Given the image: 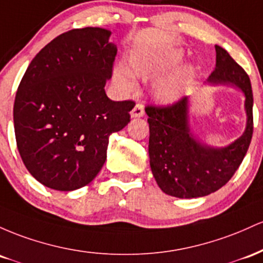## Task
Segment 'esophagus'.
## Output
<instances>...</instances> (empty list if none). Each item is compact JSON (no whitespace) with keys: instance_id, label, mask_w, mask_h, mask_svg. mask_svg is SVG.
I'll return each instance as SVG.
<instances>
[{"instance_id":"obj_1","label":"esophagus","mask_w":263,"mask_h":263,"mask_svg":"<svg viewBox=\"0 0 263 263\" xmlns=\"http://www.w3.org/2000/svg\"><path fill=\"white\" fill-rule=\"evenodd\" d=\"M130 116L133 118H140L144 116V105L141 103H137L135 107L133 108V110L130 111Z\"/></svg>"}]
</instances>
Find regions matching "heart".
<instances>
[{
	"mask_svg": "<svg viewBox=\"0 0 263 263\" xmlns=\"http://www.w3.org/2000/svg\"><path fill=\"white\" fill-rule=\"evenodd\" d=\"M184 60L180 49L169 48L155 54H138L130 58V70L135 77L141 79L156 78L176 68ZM126 67L120 64L114 69V84L124 93H130L135 88V79ZM195 70L186 66L180 68L170 76L158 79L153 87V94L163 104H170L181 97L184 88L193 79Z\"/></svg>",
	"mask_w": 263,
	"mask_h": 263,
	"instance_id": "1",
	"label": "heart"
}]
</instances>
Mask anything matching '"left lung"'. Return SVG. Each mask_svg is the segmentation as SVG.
I'll use <instances>...</instances> for the list:
<instances>
[{
	"instance_id": "obj_1",
	"label": "left lung",
	"mask_w": 263,
	"mask_h": 263,
	"mask_svg": "<svg viewBox=\"0 0 263 263\" xmlns=\"http://www.w3.org/2000/svg\"><path fill=\"white\" fill-rule=\"evenodd\" d=\"M215 49L216 68L208 82L236 85L246 97V130L237 140L225 147L202 145L190 132L187 97L166 107H145L152 173L165 194L180 199L206 196L222 187L242 163L252 139L253 94L249 74L222 47Z\"/></svg>"
}]
</instances>
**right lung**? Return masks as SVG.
<instances>
[{
    "label": "right lung",
    "instance_id": "right-lung-1",
    "mask_svg": "<svg viewBox=\"0 0 263 263\" xmlns=\"http://www.w3.org/2000/svg\"><path fill=\"white\" fill-rule=\"evenodd\" d=\"M110 33L85 27L60 34L37 53L17 89L20 155L31 175L53 190L89 184L105 163L110 134L130 122L135 103L114 102L104 90L117 55Z\"/></svg>",
    "mask_w": 263,
    "mask_h": 263
}]
</instances>
